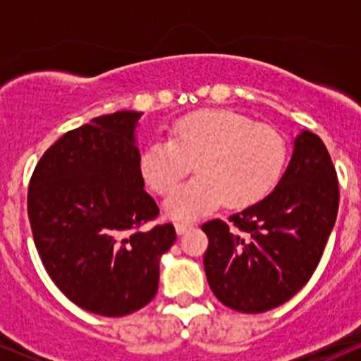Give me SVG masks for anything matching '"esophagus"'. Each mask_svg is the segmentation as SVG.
<instances>
[{
  "label": "esophagus",
  "instance_id": "1",
  "mask_svg": "<svg viewBox=\"0 0 361 361\" xmlns=\"http://www.w3.org/2000/svg\"><path fill=\"white\" fill-rule=\"evenodd\" d=\"M175 227H176V233L181 235V234H186V233H188V231H192V229H193V224L176 222V224H175Z\"/></svg>",
  "mask_w": 361,
  "mask_h": 361
}]
</instances>
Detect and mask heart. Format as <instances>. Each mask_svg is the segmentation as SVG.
<instances>
[{
    "instance_id": "heart-1",
    "label": "heart",
    "mask_w": 361,
    "mask_h": 361,
    "mask_svg": "<svg viewBox=\"0 0 361 361\" xmlns=\"http://www.w3.org/2000/svg\"><path fill=\"white\" fill-rule=\"evenodd\" d=\"M168 137L144 149L139 171L149 188L166 195L195 166L198 175L164 204L176 221H193L222 202L239 209L261 200L276 185L288 156L279 128L233 110L185 115L173 123Z\"/></svg>"
}]
</instances>
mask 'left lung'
I'll return each mask as SVG.
<instances>
[{
	"instance_id": "8db88e82",
	"label": "left lung",
	"mask_w": 361,
	"mask_h": 361,
	"mask_svg": "<svg viewBox=\"0 0 361 361\" xmlns=\"http://www.w3.org/2000/svg\"><path fill=\"white\" fill-rule=\"evenodd\" d=\"M336 169L321 139L302 130L283 176L243 212L205 222V275L214 295L238 312L279 307L307 283L336 222Z\"/></svg>"
}]
</instances>
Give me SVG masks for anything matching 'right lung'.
<instances>
[{
    "label": "right lung",
    "instance_id": "add662e5",
    "mask_svg": "<svg viewBox=\"0 0 361 361\" xmlns=\"http://www.w3.org/2000/svg\"><path fill=\"white\" fill-rule=\"evenodd\" d=\"M140 111H115L66 132L37 163L28 185L35 247L57 288L106 317L154 299L173 224L147 227L159 207L144 190L135 127Z\"/></svg>",
    "mask_w": 361,
    "mask_h": 361
}]
</instances>
